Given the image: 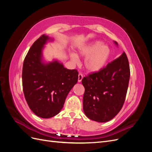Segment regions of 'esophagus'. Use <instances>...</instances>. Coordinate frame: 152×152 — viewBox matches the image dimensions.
Segmentation results:
<instances>
[{"label":"esophagus","mask_w":152,"mask_h":152,"mask_svg":"<svg viewBox=\"0 0 152 152\" xmlns=\"http://www.w3.org/2000/svg\"><path fill=\"white\" fill-rule=\"evenodd\" d=\"M82 79H83V75H82V73H79V75H78V82H80Z\"/></svg>","instance_id":"1"}]
</instances>
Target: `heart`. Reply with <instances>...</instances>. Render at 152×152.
<instances>
[{
  "label": "heart",
  "instance_id": "1",
  "mask_svg": "<svg viewBox=\"0 0 152 152\" xmlns=\"http://www.w3.org/2000/svg\"><path fill=\"white\" fill-rule=\"evenodd\" d=\"M78 52L80 56L86 58L84 68L87 72L90 73L102 70L107 65L112 54V50L109 45L100 40L93 41L82 45L78 49ZM70 56L73 62H79V58L75 53H70Z\"/></svg>",
  "mask_w": 152,
  "mask_h": 152
}]
</instances>
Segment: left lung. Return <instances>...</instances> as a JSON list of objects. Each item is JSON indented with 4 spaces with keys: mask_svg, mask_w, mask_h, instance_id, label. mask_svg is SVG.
<instances>
[{
    "mask_svg": "<svg viewBox=\"0 0 152 152\" xmlns=\"http://www.w3.org/2000/svg\"><path fill=\"white\" fill-rule=\"evenodd\" d=\"M129 78V65L125 53L102 70L84 77L82 84L85 88L86 115L98 122H108L115 117L125 102Z\"/></svg>",
    "mask_w": 152,
    "mask_h": 152,
    "instance_id": "1",
    "label": "left lung"
}]
</instances>
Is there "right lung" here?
<instances>
[{"instance_id":"add662e5","label":"right lung","mask_w":152,"mask_h":152,"mask_svg":"<svg viewBox=\"0 0 152 152\" xmlns=\"http://www.w3.org/2000/svg\"><path fill=\"white\" fill-rule=\"evenodd\" d=\"M53 40L48 35H41L31 46L23 66V89L27 104L36 115L44 118L60 112L79 75L77 70H68L57 59L44 60V45Z\"/></svg>"}]
</instances>
